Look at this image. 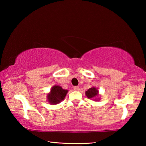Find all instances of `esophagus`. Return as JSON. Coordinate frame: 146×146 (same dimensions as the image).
I'll return each instance as SVG.
<instances>
[{"label": "esophagus", "instance_id": "esophagus-1", "mask_svg": "<svg viewBox=\"0 0 146 146\" xmlns=\"http://www.w3.org/2000/svg\"><path fill=\"white\" fill-rule=\"evenodd\" d=\"M74 90H75V91H78L79 90V87H78V86H75V87H74Z\"/></svg>", "mask_w": 146, "mask_h": 146}]
</instances>
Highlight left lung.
<instances>
[{
  "label": "left lung",
  "instance_id": "left-lung-1",
  "mask_svg": "<svg viewBox=\"0 0 146 146\" xmlns=\"http://www.w3.org/2000/svg\"><path fill=\"white\" fill-rule=\"evenodd\" d=\"M86 95L90 99H94V98L98 96V91L95 87L91 88L87 91H86Z\"/></svg>",
  "mask_w": 146,
  "mask_h": 146
}]
</instances>
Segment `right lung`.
Returning a JSON list of instances; mask_svg holds the SVG:
<instances>
[{
	"label": "right lung",
	"instance_id": "add662e5",
	"mask_svg": "<svg viewBox=\"0 0 146 146\" xmlns=\"http://www.w3.org/2000/svg\"><path fill=\"white\" fill-rule=\"evenodd\" d=\"M68 92V90H64L60 86L56 85L53 86L50 93L47 95L48 102L50 104H57L64 99Z\"/></svg>",
	"mask_w": 146,
	"mask_h": 146
}]
</instances>
